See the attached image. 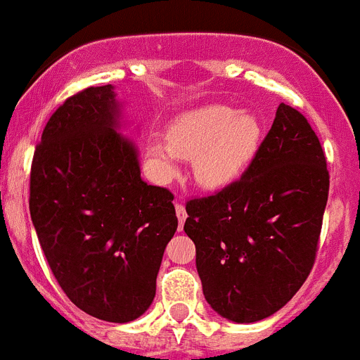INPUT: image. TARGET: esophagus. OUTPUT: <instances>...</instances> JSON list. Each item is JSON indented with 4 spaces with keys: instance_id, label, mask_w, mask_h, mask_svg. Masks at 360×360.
<instances>
[{
    "instance_id": "1",
    "label": "esophagus",
    "mask_w": 360,
    "mask_h": 360,
    "mask_svg": "<svg viewBox=\"0 0 360 360\" xmlns=\"http://www.w3.org/2000/svg\"><path fill=\"white\" fill-rule=\"evenodd\" d=\"M175 214H177V219H179V226H183V223L186 221V210L181 203L175 205Z\"/></svg>"
}]
</instances>
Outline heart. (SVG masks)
I'll list each match as a JSON object with an SVG mask.
<instances>
[{"instance_id":"heart-1","label":"heart","mask_w":360,"mask_h":360,"mask_svg":"<svg viewBox=\"0 0 360 360\" xmlns=\"http://www.w3.org/2000/svg\"><path fill=\"white\" fill-rule=\"evenodd\" d=\"M259 135L262 126L252 113L210 104L177 117L168 129V143L155 139L148 144V153L165 177L174 175L177 157L194 159L199 185L221 188L245 170Z\"/></svg>"}]
</instances>
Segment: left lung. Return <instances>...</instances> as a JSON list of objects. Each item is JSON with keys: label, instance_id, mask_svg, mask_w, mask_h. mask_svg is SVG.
Returning a JSON list of instances; mask_svg holds the SVG:
<instances>
[{"label": "left lung", "instance_id": "8db88e82", "mask_svg": "<svg viewBox=\"0 0 360 360\" xmlns=\"http://www.w3.org/2000/svg\"><path fill=\"white\" fill-rule=\"evenodd\" d=\"M328 192L319 137L300 111L280 104L240 179L186 201L185 232L214 311L249 324L295 297L315 265Z\"/></svg>", "mask_w": 360, "mask_h": 360}]
</instances>
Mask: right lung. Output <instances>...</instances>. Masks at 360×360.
Wrapping results in <instances>:
<instances>
[{
  "label": "right lung",
  "instance_id": "right-lung-1",
  "mask_svg": "<svg viewBox=\"0 0 360 360\" xmlns=\"http://www.w3.org/2000/svg\"><path fill=\"white\" fill-rule=\"evenodd\" d=\"M117 117L110 84L78 91L51 115L32 157L29 210L69 300L124 324L153 302L177 216L170 190L141 179Z\"/></svg>",
  "mask_w": 360,
  "mask_h": 360
}]
</instances>
